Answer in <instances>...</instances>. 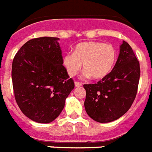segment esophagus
Listing matches in <instances>:
<instances>
[{"label": "esophagus", "instance_id": "34e87169", "mask_svg": "<svg viewBox=\"0 0 152 152\" xmlns=\"http://www.w3.org/2000/svg\"><path fill=\"white\" fill-rule=\"evenodd\" d=\"M82 85H83V83H80V82H77V81L75 82V86H76V87H81Z\"/></svg>", "mask_w": 152, "mask_h": 152}]
</instances>
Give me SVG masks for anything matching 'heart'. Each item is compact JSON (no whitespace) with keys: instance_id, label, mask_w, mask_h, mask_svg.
I'll list each match as a JSON object with an SVG mask.
<instances>
[{"instance_id":"obj_1","label":"heart","mask_w":152,"mask_h":152,"mask_svg":"<svg viewBox=\"0 0 152 152\" xmlns=\"http://www.w3.org/2000/svg\"><path fill=\"white\" fill-rule=\"evenodd\" d=\"M117 58L118 53L113 45L102 42H85L77 44L73 53L64 55L63 64L70 76H75L83 64L86 76L102 80L112 72Z\"/></svg>"}]
</instances>
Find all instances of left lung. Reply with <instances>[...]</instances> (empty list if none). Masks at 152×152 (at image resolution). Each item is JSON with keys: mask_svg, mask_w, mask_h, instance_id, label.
I'll return each mask as SVG.
<instances>
[{"mask_svg": "<svg viewBox=\"0 0 152 152\" xmlns=\"http://www.w3.org/2000/svg\"><path fill=\"white\" fill-rule=\"evenodd\" d=\"M140 69L134 52L126 42L110 73L97 83L84 84V107L91 118L108 123L121 118L132 106L137 93Z\"/></svg>", "mask_w": 152, "mask_h": 152, "instance_id": "8db88e82", "label": "left lung"}]
</instances>
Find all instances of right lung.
I'll return each mask as SVG.
<instances>
[{"instance_id":"right-lung-1","label":"right lung","mask_w":152,"mask_h":152,"mask_svg":"<svg viewBox=\"0 0 152 152\" xmlns=\"http://www.w3.org/2000/svg\"><path fill=\"white\" fill-rule=\"evenodd\" d=\"M59 38L27 41L15 54L12 79L16 103L23 113L38 123H50L64 109L75 87L63 66Z\"/></svg>"}]
</instances>
